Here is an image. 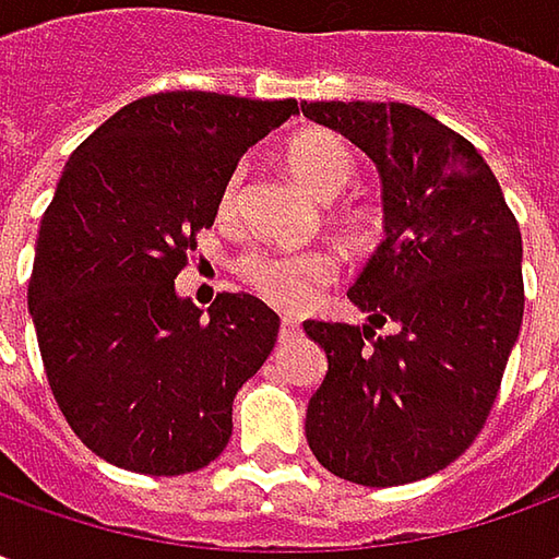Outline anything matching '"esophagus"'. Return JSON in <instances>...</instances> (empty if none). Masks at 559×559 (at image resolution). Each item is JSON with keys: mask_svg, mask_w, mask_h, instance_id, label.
Returning a JSON list of instances; mask_svg holds the SVG:
<instances>
[{"mask_svg": "<svg viewBox=\"0 0 559 559\" xmlns=\"http://www.w3.org/2000/svg\"><path fill=\"white\" fill-rule=\"evenodd\" d=\"M298 333H301V323H298L295 317H283V320H280V338H283V342H289L292 335Z\"/></svg>", "mask_w": 559, "mask_h": 559, "instance_id": "esophagus-1", "label": "esophagus"}]
</instances>
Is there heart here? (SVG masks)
<instances>
[{
    "label": "heart",
    "mask_w": 559,
    "mask_h": 559,
    "mask_svg": "<svg viewBox=\"0 0 559 559\" xmlns=\"http://www.w3.org/2000/svg\"><path fill=\"white\" fill-rule=\"evenodd\" d=\"M286 167L308 195L317 202L338 199L357 177V158L348 142L326 130H308L286 145ZM242 192V167L229 174L221 192V214L239 207ZM335 236L348 248H370L379 239V211L370 204H345L330 217ZM239 273L261 298L276 308H305L317 292L333 280V258L323 251H248L239 261Z\"/></svg>",
    "instance_id": "heart-1"
}]
</instances>
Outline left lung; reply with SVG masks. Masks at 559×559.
<instances>
[{
    "instance_id": "8db88e82",
    "label": "left lung",
    "mask_w": 559,
    "mask_h": 559,
    "mask_svg": "<svg viewBox=\"0 0 559 559\" xmlns=\"http://www.w3.org/2000/svg\"><path fill=\"white\" fill-rule=\"evenodd\" d=\"M301 111L367 152L385 211V239L348 289L370 323H305L330 364L305 436L338 479L417 483L461 457L498 397L526 305L520 224L476 145L414 105Z\"/></svg>"
}]
</instances>
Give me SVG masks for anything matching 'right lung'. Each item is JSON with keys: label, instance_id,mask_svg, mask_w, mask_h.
<instances>
[{"label": "right lung", "instance_id": "1", "mask_svg": "<svg viewBox=\"0 0 559 559\" xmlns=\"http://www.w3.org/2000/svg\"><path fill=\"white\" fill-rule=\"evenodd\" d=\"M295 111V98L158 93L64 164L27 305L55 401L102 461L183 476L226 448L233 397L273 352L280 317L248 292H221L202 317L174 280L239 158Z\"/></svg>", "mask_w": 559, "mask_h": 559}]
</instances>
